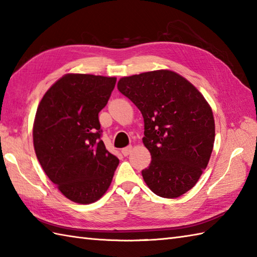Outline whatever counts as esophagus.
I'll return each instance as SVG.
<instances>
[{"mask_svg":"<svg viewBox=\"0 0 257 257\" xmlns=\"http://www.w3.org/2000/svg\"><path fill=\"white\" fill-rule=\"evenodd\" d=\"M132 150H133V147L132 146H128V147H125V148H123L122 150H121V154L124 156V157H127L130 152H132Z\"/></svg>","mask_w":257,"mask_h":257,"instance_id":"34e87169","label":"esophagus"}]
</instances>
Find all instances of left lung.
<instances>
[{
  "mask_svg": "<svg viewBox=\"0 0 257 257\" xmlns=\"http://www.w3.org/2000/svg\"><path fill=\"white\" fill-rule=\"evenodd\" d=\"M117 87L143 113V141L152 159L141 171L148 188L166 199L188 192L206 168L214 145V118L203 95L169 69L122 77Z\"/></svg>",
  "mask_w": 257,
  "mask_h": 257,
  "instance_id": "left-lung-1",
  "label": "left lung"
}]
</instances>
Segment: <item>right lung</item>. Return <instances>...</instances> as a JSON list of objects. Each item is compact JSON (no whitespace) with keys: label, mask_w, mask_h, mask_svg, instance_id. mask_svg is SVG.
Here are the masks:
<instances>
[{"label":"right lung","mask_w":257,"mask_h":257,"mask_svg":"<svg viewBox=\"0 0 257 257\" xmlns=\"http://www.w3.org/2000/svg\"><path fill=\"white\" fill-rule=\"evenodd\" d=\"M116 80L66 74L52 85L37 107L33 124L37 159L51 181L76 203L99 200L119 165L100 139L98 119Z\"/></svg>","instance_id":"right-lung-1"}]
</instances>
